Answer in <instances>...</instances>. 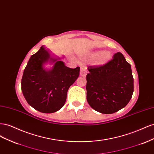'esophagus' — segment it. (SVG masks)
Returning a JSON list of instances; mask_svg holds the SVG:
<instances>
[{
	"label": "esophagus",
	"mask_w": 154,
	"mask_h": 154,
	"mask_svg": "<svg viewBox=\"0 0 154 154\" xmlns=\"http://www.w3.org/2000/svg\"><path fill=\"white\" fill-rule=\"evenodd\" d=\"M87 73V69L86 67H82L80 69V76H85Z\"/></svg>",
	"instance_id": "esophagus-1"
}]
</instances>
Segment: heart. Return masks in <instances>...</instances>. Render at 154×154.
<instances>
[{
  "label": "heart",
  "instance_id": "heart-1",
  "mask_svg": "<svg viewBox=\"0 0 154 154\" xmlns=\"http://www.w3.org/2000/svg\"><path fill=\"white\" fill-rule=\"evenodd\" d=\"M97 55H99L97 63L100 65L106 63L111 58V53L109 51H104V52L102 53H101L100 51H97V52H95L94 53L92 54L93 57H96Z\"/></svg>",
  "mask_w": 154,
  "mask_h": 154
}]
</instances>
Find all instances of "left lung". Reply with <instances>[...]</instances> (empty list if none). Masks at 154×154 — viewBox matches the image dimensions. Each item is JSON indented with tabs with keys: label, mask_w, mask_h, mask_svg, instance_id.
I'll return each mask as SVG.
<instances>
[{
	"label": "left lung",
	"mask_w": 154,
	"mask_h": 154,
	"mask_svg": "<svg viewBox=\"0 0 154 154\" xmlns=\"http://www.w3.org/2000/svg\"><path fill=\"white\" fill-rule=\"evenodd\" d=\"M87 100L92 108L102 114H113L127 105L134 92L130 64L121 53L101 66L88 67Z\"/></svg>",
	"instance_id": "left-lung-1"
}]
</instances>
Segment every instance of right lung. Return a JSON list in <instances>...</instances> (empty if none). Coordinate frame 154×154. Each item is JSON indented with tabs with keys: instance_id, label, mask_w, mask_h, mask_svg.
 <instances>
[{
	"instance_id": "right-lung-1",
	"label": "right lung",
	"mask_w": 154,
	"mask_h": 154,
	"mask_svg": "<svg viewBox=\"0 0 154 154\" xmlns=\"http://www.w3.org/2000/svg\"><path fill=\"white\" fill-rule=\"evenodd\" d=\"M62 58L51 54L42 45L29 58L24 71L21 88L26 100L42 113H53L66 103L69 87L80 74V67L71 69L61 61ZM50 64V69L45 66Z\"/></svg>"
}]
</instances>
